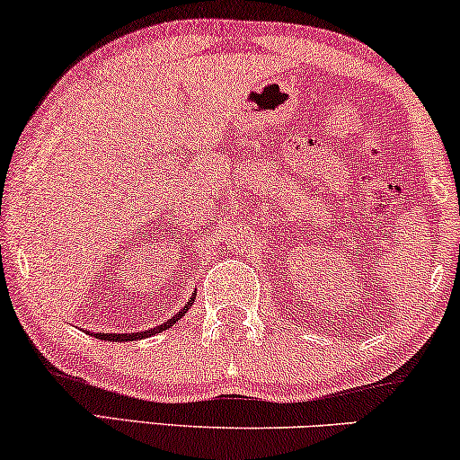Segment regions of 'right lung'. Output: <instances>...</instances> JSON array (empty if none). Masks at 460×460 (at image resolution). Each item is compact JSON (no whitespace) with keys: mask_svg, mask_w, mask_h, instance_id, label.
Masks as SVG:
<instances>
[{"mask_svg":"<svg viewBox=\"0 0 460 460\" xmlns=\"http://www.w3.org/2000/svg\"><path fill=\"white\" fill-rule=\"evenodd\" d=\"M194 301V297L188 301V304L181 307L180 314H175V316L172 320H167L165 324L156 326V329H150V331H142V332H121V335H117V332H93V337L96 339H104V341H134V339H142V337H148V335H156V332L165 331L169 329V326L175 324V320H180L184 314L188 312V307H190V304Z\"/></svg>","mask_w":460,"mask_h":460,"instance_id":"obj_1","label":"right lung"}]
</instances>
